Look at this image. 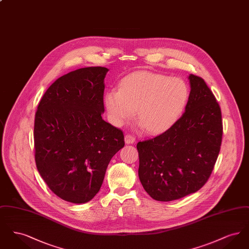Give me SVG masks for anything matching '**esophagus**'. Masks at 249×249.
<instances>
[{
	"mask_svg": "<svg viewBox=\"0 0 249 249\" xmlns=\"http://www.w3.org/2000/svg\"><path fill=\"white\" fill-rule=\"evenodd\" d=\"M135 142V137L130 135V134H127L125 135V142L126 143H132V142Z\"/></svg>",
	"mask_w": 249,
	"mask_h": 249,
	"instance_id": "esophagus-1",
	"label": "esophagus"
}]
</instances>
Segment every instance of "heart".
Listing matches in <instances>:
<instances>
[{
  "label": "heart",
  "mask_w": 249,
  "mask_h": 249,
  "mask_svg": "<svg viewBox=\"0 0 249 249\" xmlns=\"http://www.w3.org/2000/svg\"><path fill=\"white\" fill-rule=\"evenodd\" d=\"M189 87L182 78L151 71H140L125 77L119 90L105 96L110 121L121 126L137 111V118L149 133L169 129L181 116L189 99Z\"/></svg>",
  "instance_id": "b5f03b06"
}]
</instances>
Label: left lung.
Returning <instances> with one entry per match:
<instances>
[{"label": "left lung", "mask_w": 249, "mask_h": 249, "mask_svg": "<svg viewBox=\"0 0 249 249\" xmlns=\"http://www.w3.org/2000/svg\"><path fill=\"white\" fill-rule=\"evenodd\" d=\"M189 79V101L181 118L161 134L137 143L139 178L156 201L178 200L200 190L220 151V107L201 77L190 74Z\"/></svg>", "instance_id": "obj_1"}]
</instances>
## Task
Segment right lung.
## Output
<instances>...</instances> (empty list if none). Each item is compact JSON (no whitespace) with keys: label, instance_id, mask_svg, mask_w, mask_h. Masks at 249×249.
Here are the masks:
<instances>
[{"label":"right lung","instance_id":"obj_1","mask_svg":"<svg viewBox=\"0 0 249 249\" xmlns=\"http://www.w3.org/2000/svg\"><path fill=\"white\" fill-rule=\"evenodd\" d=\"M107 71L106 67H87L60 76L37 107L36 167L48 188L64 201H90L111 159L125 144L122 130L102 119Z\"/></svg>","mask_w":249,"mask_h":249}]
</instances>
